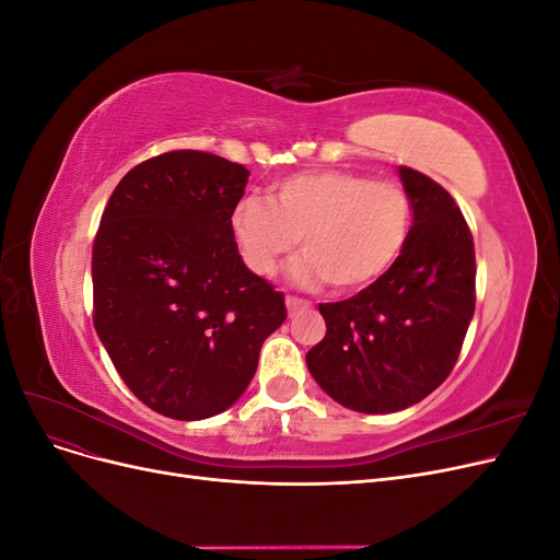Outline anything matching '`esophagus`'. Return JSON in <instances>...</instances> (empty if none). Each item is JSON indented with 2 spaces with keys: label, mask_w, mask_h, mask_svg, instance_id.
Returning a JSON list of instances; mask_svg holds the SVG:
<instances>
[{
  "label": "esophagus",
  "mask_w": 560,
  "mask_h": 560,
  "mask_svg": "<svg viewBox=\"0 0 560 560\" xmlns=\"http://www.w3.org/2000/svg\"><path fill=\"white\" fill-rule=\"evenodd\" d=\"M284 303H287V313H290V317H296L299 313L311 308L308 301H301V299H296V296H287Z\"/></svg>",
  "instance_id": "34e87169"
}]
</instances>
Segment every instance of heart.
Returning <instances> with one entry per match:
<instances>
[{"mask_svg":"<svg viewBox=\"0 0 560 560\" xmlns=\"http://www.w3.org/2000/svg\"><path fill=\"white\" fill-rule=\"evenodd\" d=\"M413 208L401 184L350 171H311L278 179L261 198L231 210V233L245 266L268 278L296 249L290 278L299 287L329 282L352 294L389 273L411 233Z\"/></svg>","mask_w":560,"mask_h":560,"instance_id":"obj_1","label":"heart"}]
</instances>
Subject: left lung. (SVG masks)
<instances>
[{
    "label": "left lung",
    "mask_w": 560,
    "mask_h": 560,
    "mask_svg": "<svg viewBox=\"0 0 560 560\" xmlns=\"http://www.w3.org/2000/svg\"><path fill=\"white\" fill-rule=\"evenodd\" d=\"M413 226L389 273L360 294L319 303L327 334L308 350L311 376L350 411L395 413L446 381L474 315V243L451 194L397 167Z\"/></svg>",
    "instance_id": "left-lung-1"
}]
</instances>
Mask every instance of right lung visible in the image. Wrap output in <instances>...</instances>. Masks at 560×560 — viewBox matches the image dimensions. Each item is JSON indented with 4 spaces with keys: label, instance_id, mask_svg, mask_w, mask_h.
Returning <instances> with one entry per match:
<instances>
[{
    "label": "right lung",
    "instance_id": "1",
    "mask_svg": "<svg viewBox=\"0 0 560 560\" xmlns=\"http://www.w3.org/2000/svg\"><path fill=\"white\" fill-rule=\"evenodd\" d=\"M249 171L206 151L149 159L118 182L93 245V325L149 409L202 420L238 401L287 317L231 233Z\"/></svg>",
    "mask_w": 560,
    "mask_h": 560
}]
</instances>
